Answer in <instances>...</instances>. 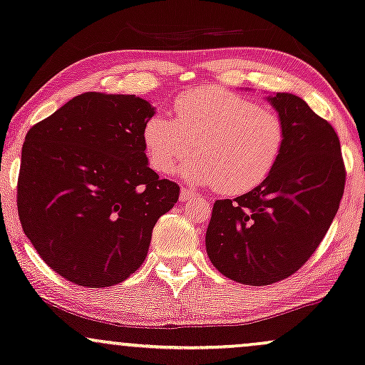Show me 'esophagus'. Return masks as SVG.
I'll return each mask as SVG.
<instances>
[{"label": "esophagus", "instance_id": "34e87169", "mask_svg": "<svg viewBox=\"0 0 365 365\" xmlns=\"http://www.w3.org/2000/svg\"><path fill=\"white\" fill-rule=\"evenodd\" d=\"M197 197H198L197 193L188 190V188H182V192H180V200L182 202H192V200H195Z\"/></svg>", "mask_w": 365, "mask_h": 365}]
</instances>
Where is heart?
I'll list each match as a JSON object with an SVG mask.
<instances>
[{
  "mask_svg": "<svg viewBox=\"0 0 365 365\" xmlns=\"http://www.w3.org/2000/svg\"><path fill=\"white\" fill-rule=\"evenodd\" d=\"M175 118L155 113L143 124V145L155 172L173 173L183 161L193 183L225 195L255 190L273 173L286 146L283 119L234 92L198 87L178 96Z\"/></svg>",
  "mask_w": 365,
  "mask_h": 365,
  "instance_id": "b5f03b06",
  "label": "heart"
}]
</instances>
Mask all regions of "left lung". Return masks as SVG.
<instances>
[{
    "label": "left lung",
    "instance_id": "obj_1",
    "mask_svg": "<svg viewBox=\"0 0 365 365\" xmlns=\"http://www.w3.org/2000/svg\"><path fill=\"white\" fill-rule=\"evenodd\" d=\"M269 103L286 128L283 155L255 190L215 200L205 234L212 264L251 286L286 279L305 264L339 210L347 178L339 136L327 119L286 92Z\"/></svg>",
    "mask_w": 365,
    "mask_h": 365
}]
</instances>
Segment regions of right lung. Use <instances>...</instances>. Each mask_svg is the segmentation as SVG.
I'll use <instances>...</instances> for the list:
<instances>
[{"label": "right lung", "instance_id": "1", "mask_svg": "<svg viewBox=\"0 0 365 365\" xmlns=\"http://www.w3.org/2000/svg\"><path fill=\"white\" fill-rule=\"evenodd\" d=\"M136 96L86 92L29 129L16 185L25 236L55 273L104 288L143 264L178 183L148 167Z\"/></svg>", "mask_w": 365, "mask_h": 365}]
</instances>
